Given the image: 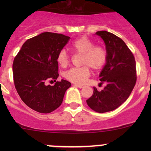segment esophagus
I'll list each match as a JSON object with an SVG mask.
<instances>
[{"label":"esophagus","mask_w":151,"mask_h":151,"mask_svg":"<svg viewBox=\"0 0 151 151\" xmlns=\"http://www.w3.org/2000/svg\"><path fill=\"white\" fill-rule=\"evenodd\" d=\"M74 85H75L76 87H77V88H83V87H84V86H83V85H78V84H75Z\"/></svg>","instance_id":"obj_1"}]
</instances>
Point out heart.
I'll return each mask as SVG.
<instances>
[{"label": "heart", "mask_w": 151, "mask_h": 151, "mask_svg": "<svg viewBox=\"0 0 151 151\" xmlns=\"http://www.w3.org/2000/svg\"><path fill=\"white\" fill-rule=\"evenodd\" d=\"M71 49L75 54L82 55L80 63L84 66L72 68L66 73V78L76 84H83L91 75L90 67L99 70L105 66L107 60V52L105 47L95 45L94 42L83 36L73 42ZM57 61L62 67L68 65L70 58L66 50L59 52Z\"/></svg>", "instance_id": "1"}]
</instances>
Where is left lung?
Segmentation results:
<instances>
[{
  "label": "left lung",
  "mask_w": 151,
  "mask_h": 151,
  "mask_svg": "<svg viewBox=\"0 0 151 151\" xmlns=\"http://www.w3.org/2000/svg\"><path fill=\"white\" fill-rule=\"evenodd\" d=\"M96 35L104 40L107 52V60L99 74L101 83L106 85L99 91L93 88L92 96L87 104L99 113L117 109L126 101L137 82L134 56L127 45L115 34L101 30Z\"/></svg>",
  "instance_id": "8db88e82"
}]
</instances>
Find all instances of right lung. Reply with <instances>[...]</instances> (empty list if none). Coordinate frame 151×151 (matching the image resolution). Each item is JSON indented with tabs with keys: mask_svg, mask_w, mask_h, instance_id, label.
<instances>
[{
	"mask_svg": "<svg viewBox=\"0 0 151 151\" xmlns=\"http://www.w3.org/2000/svg\"><path fill=\"white\" fill-rule=\"evenodd\" d=\"M69 36L45 32L28 39L13 61V78L15 88L21 99L33 110L50 113L63 102L71 83L58 77L59 52L69 41ZM54 81V86H47Z\"/></svg>",
	"mask_w": 151,
	"mask_h": 151,
	"instance_id": "add662e5",
	"label": "right lung"
}]
</instances>
